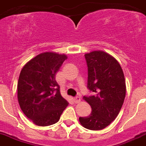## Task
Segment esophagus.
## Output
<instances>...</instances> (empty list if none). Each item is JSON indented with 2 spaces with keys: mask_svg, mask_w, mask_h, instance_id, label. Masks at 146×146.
<instances>
[{
  "mask_svg": "<svg viewBox=\"0 0 146 146\" xmlns=\"http://www.w3.org/2000/svg\"><path fill=\"white\" fill-rule=\"evenodd\" d=\"M73 101H74V102L76 104H78L81 101V98L79 96H76V97H75L73 98Z\"/></svg>",
  "mask_w": 146,
  "mask_h": 146,
  "instance_id": "34e87169",
  "label": "esophagus"
}]
</instances>
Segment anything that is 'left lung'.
<instances>
[{"mask_svg": "<svg viewBox=\"0 0 146 146\" xmlns=\"http://www.w3.org/2000/svg\"><path fill=\"white\" fill-rule=\"evenodd\" d=\"M88 70L87 89L93 96H84L92 111L79 121L86 129L101 130L117 116L126 96V82L117 61L103 51L84 55Z\"/></svg>", "mask_w": 146, "mask_h": 146, "instance_id": "obj_1", "label": "left lung"}]
</instances>
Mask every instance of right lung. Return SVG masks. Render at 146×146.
<instances>
[{"label": "right lung", "instance_id": "right-lung-1", "mask_svg": "<svg viewBox=\"0 0 146 146\" xmlns=\"http://www.w3.org/2000/svg\"><path fill=\"white\" fill-rule=\"evenodd\" d=\"M65 55L42 53L25 64L17 83V98L26 117L37 126H50L59 121L68 102L61 96L56 81Z\"/></svg>", "mask_w": 146, "mask_h": 146}]
</instances>
